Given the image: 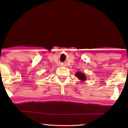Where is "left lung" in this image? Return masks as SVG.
Here are the masks:
<instances>
[{"mask_svg":"<svg viewBox=\"0 0 128 128\" xmlns=\"http://www.w3.org/2000/svg\"><path fill=\"white\" fill-rule=\"evenodd\" d=\"M76 76L78 78H79L80 80H82V81H85L86 80V77L85 74L82 72H78L76 73Z\"/></svg>","mask_w":128,"mask_h":128,"instance_id":"8db88e82","label":"left lung"}]
</instances>
